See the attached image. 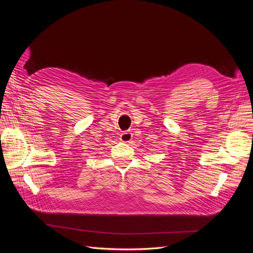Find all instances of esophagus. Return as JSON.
Here are the masks:
<instances>
[{
	"label": "esophagus",
	"mask_w": 253,
	"mask_h": 253,
	"mask_svg": "<svg viewBox=\"0 0 253 253\" xmlns=\"http://www.w3.org/2000/svg\"><path fill=\"white\" fill-rule=\"evenodd\" d=\"M133 138V134L129 132V131H126V132H124L121 135H120V140L122 142H129L132 140Z\"/></svg>",
	"instance_id": "esophagus-1"
}]
</instances>
